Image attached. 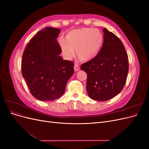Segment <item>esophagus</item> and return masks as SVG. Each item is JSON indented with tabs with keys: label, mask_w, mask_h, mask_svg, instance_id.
<instances>
[{
	"label": "esophagus",
	"mask_w": 149,
	"mask_h": 149,
	"mask_svg": "<svg viewBox=\"0 0 149 149\" xmlns=\"http://www.w3.org/2000/svg\"><path fill=\"white\" fill-rule=\"evenodd\" d=\"M79 69H80V68H79V65H77V64H74V71H78L79 70Z\"/></svg>",
	"instance_id": "esophagus-1"
}]
</instances>
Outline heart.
<instances>
[{
  "instance_id": "heart-1",
  "label": "heart",
  "mask_w": 149,
  "mask_h": 149,
  "mask_svg": "<svg viewBox=\"0 0 149 149\" xmlns=\"http://www.w3.org/2000/svg\"><path fill=\"white\" fill-rule=\"evenodd\" d=\"M103 42V36L100 30L91 28H81L70 30L65 36V40H60L63 55L71 59L76 54L81 60L88 61L95 57Z\"/></svg>"
}]
</instances>
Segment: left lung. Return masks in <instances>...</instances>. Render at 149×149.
<instances>
[{
  "instance_id": "obj_1",
  "label": "left lung",
  "mask_w": 149,
  "mask_h": 149,
  "mask_svg": "<svg viewBox=\"0 0 149 149\" xmlns=\"http://www.w3.org/2000/svg\"><path fill=\"white\" fill-rule=\"evenodd\" d=\"M103 32L100 51L81 66L87 73L86 89L89 97L100 101L109 100L123 90L129 70L128 56L120 40L106 28Z\"/></svg>"
}]
</instances>
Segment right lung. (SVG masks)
Here are the masks:
<instances>
[{
	"label": "right lung",
	"instance_id": "add662e5",
	"mask_svg": "<svg viewBox=\"0 0 149 149\" xmlns=\"http://www.w3.org/2000/svg\"><path fill=\"white\" fill-rule=\"evenodd\" d=\"M60 30L46 27L30 40L22 56V73L32 96L39 101H54L64 94L74 73V63L60 56L56 41Z\"/></svg>",
	"mask_w": 149,
	"mask_h": 149
}]
</instances>
